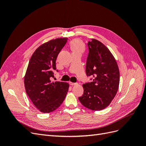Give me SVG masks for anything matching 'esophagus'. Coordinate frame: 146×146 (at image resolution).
I'll return each instance as SVG.
<instances>
[{
	"mask_svg": "<svg viewBox=\"0 0 146 146\" xmlns=\"http://www.w3.org/2000/svg\"><path fill=\"white\" fill-rule=\"evenodd\" d=\"M69 85L71 86H75V85H77L78 83H73V82H69Z\"/></svg>",
	"mask_w": 146,
	"mask_h": 146,
	"instance_id": "1",
	"label": "esophagus"
}]
</instances>
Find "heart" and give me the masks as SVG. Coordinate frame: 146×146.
I'll return each mask as SVG.
<instances>
[{
  "label": "heart",
  "instance_id": "obj_1",
  "mask_svg": "<svg viewBox=\"0 0 146 146\" xmlns=\"http://www.w3.org/2000/svg\"><path fill=\"white\" fill-rule=\"evenodd\" d=\"M70 48L73 52H80L82 53L85 50V46L83 43L78 39H74L70 42Z\"/></svg>",
  "mask_w": 146,
  "mask_h": 146
}]
</instances>
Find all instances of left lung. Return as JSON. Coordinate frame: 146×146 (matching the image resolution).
<instances>
[{
    "label": "left lung",
    "instance_id": "obj_1",
    "mask_svg": "<svg viewBox=\"0 0 146 146\" xmlns=\"http://www.w3.org/2000/svg\"><path fill=\"white\" fill-rule=\"evenodd\" d=\"M88 46L86 73L93 82L83 84V94L78 99L84 107L100 111L108 107L117 93L119 70L114 57L103 43L91 39Z\"/></svg>",
    "mask_w": 146,
    "mask_h": 146
}]
</instances>
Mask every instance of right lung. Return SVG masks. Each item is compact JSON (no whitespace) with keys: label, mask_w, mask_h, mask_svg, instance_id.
<instances>
[{"label":"right lung","mask_w":146,"mask_h":146,"mask_svg":"<svg viewBox=\"0 0 146 146\" xmlns=\"http://www.w3.org/2000/svg\"><path fill=\"white\" fill-rule=\"evenodd\" d=\"M68 41L67 38H56L42 44L34 52L24 77L26 93L42 113H48L58 108L68 92L66 82H52L56 60ZM58 71V70H56Z\"/></svg>","instance_id":"1"}]
</instances>
